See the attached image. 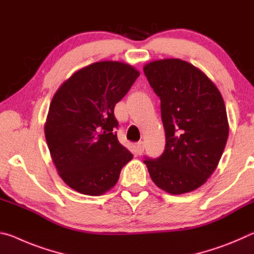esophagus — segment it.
Listing matches in <instances>:
<instances>
[{
  "label": "esophagus",
  "mask_w": 254,
  "mask_h": 254,
  "mask_svg": "<svg viewBox=\"0 0 254 254\" xmlns=\"http://www.w3.org/2000/svg\"><path fill=\"white\" fill-rule=\"evenodd\" d=\"M143 150H144V142H143V141H139V142L136 143V151H137V153L141 154V153L143 152Z\"/></svg>",
  "instance_id": "obj_1"
}]
</instances>
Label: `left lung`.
<instances>
[{"instance_id": "left-lung-1", "label": "left lung", "mask_w": 254, "mask_h": 254, "mask_svg": "<svg viewBox=\"0 0 254 254\" xmlns=\"http://www.w3.org/2000/svg\"><path fill=\"white\" fill-rule=\"evenodd\" d=\"M161 101L165 151L145 158L150 177L169 194L192 191L214 173L229 137L224 101L203 71L185 60H153L143 67Z\"/></svg>"}]
</instances>
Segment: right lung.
Returning a JSON list of instances; mask_svg holds the SVG:
<instances>
[{
	"mask_svg": "<svg viewBox=\"0 0 254 254\" xmlns=\"http://www.w3.org/2000/svg\"><path fill=\"white\" fill-rule=\"evenodd\" d=\"M139 76L128 64L104 60L75 71L55 93L47 144L60 178L80 194H105L132 160L113 131L119 126L114 107Z\"/></svg>",
	"mask_w": 254,
	"mask_h": 254,
	"instance_id": "1",
	"label": "right lung"
}]
</instances>
